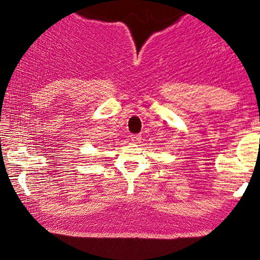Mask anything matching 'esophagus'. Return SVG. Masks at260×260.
<instances>
[{
	"label": "esophagus",
	"mask_w": 260,
	"mask_h": 260,
	"mask_svg": "<svg viewBox=\"0 0 260 260\" xmlns=\"http://www.w3.org/2000/svg\"><path fill=\"white\" fill-rule=\"evenodd\" d=\"M141 139H142L141 135H131V141L134 143H139L141 142Z\"/></svg>",
	"instance_id": "esophagus-1"
}]
</instances>
